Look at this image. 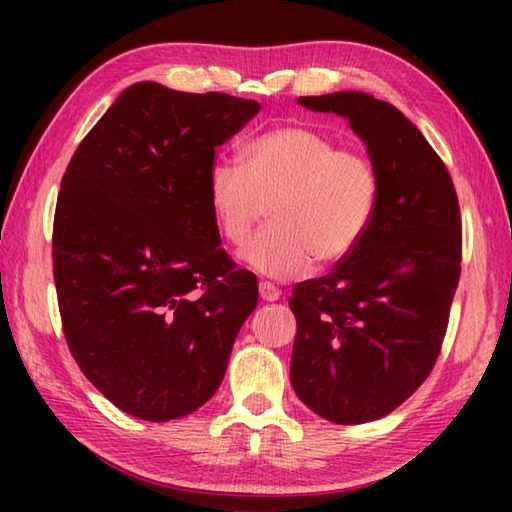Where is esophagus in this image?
<instances>
[{
	"instance_id": "1",
	"label": "esophagus",
	"mask_w": 512,
	"mask_h": 512,
	"mask_svg": "<svg viewBox=\"0 0 512 512\" xmlns=\"http://www.w3.org/2000/svg\"><path fill=\"white\" fill-rule=\"evenodd\" d=\"M259 296L268 302H273V300H277V296H280V291L275 289L273 282H259Z\"/></svg>"
}]
</instances>
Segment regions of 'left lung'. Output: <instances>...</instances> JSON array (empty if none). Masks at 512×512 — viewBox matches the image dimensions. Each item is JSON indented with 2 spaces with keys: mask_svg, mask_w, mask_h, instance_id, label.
I'll return each instance as SVG.
<instances>
[{
  "mask_svg": "<svg viewBox=\"0 0 512 512\" xmlns=\"http://www.w3.org/2000/svg\"><path fill=\"white\" fill-rule=\"evenodd\" d=\"M253 99L142 81L85 135L60 183L54 280L72 357L128 415L169 422L221 386L257 280L221 250L214 151Z\"/></svg>",
  "mask_w": 512,
  "mask_h": 512,
  "instance_id": "1",
  "label": "left lung"
}]
</instances>
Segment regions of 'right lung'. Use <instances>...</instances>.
<instances>
[{"label": "right lung", "mask_w": 512, "mask_h": 512, "mask_svg": "<svg viewBox=\"0 0 512 512\" xmlns=\"http://www.w3.org/2000/svg\"><path fill=\"white\" fill-rule=\"evenodd\" d=\"M350 121L375 173L370 219L332 273L293 289L291 386L320 418L361 424L395 411L429 377L461 275L452 178L422 133L366 92L300 97Z\"/></svg>", "instance_id": "1"}]
</instances>
